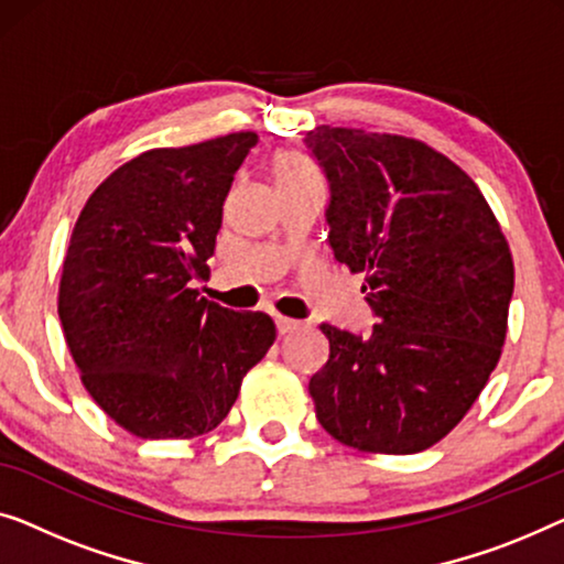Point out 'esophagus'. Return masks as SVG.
<instances>
[{"mask_svg": "<svg viewBox=\"0 0 564 564\" xmlns=\"http://www.w3.org/2000/svg\"><path fill=\"white\" fill-rule=\"evenodd\" d=\"M275 324H279V332L281 335H291L293 329H299L301 327V322H296V319H291V316H275Z\"/></svg>", "mask_w": 564, "mask_h": 564, "instance_id": "1", "label": "esophagus"}]
</instances>
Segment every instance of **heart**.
<instances>
[{"instance_id":"b5f03b06","label":"heart","mask_w":564,"mask_h":564,"mask_svg":"<svg viewBox=\"0 0 564 564\" xmlns=\"http://www.w3.org/2000/svg\"><path fill=\"white\" fill-rule=\"evenodd\" d=\"M273 181H275V188L301 186V184L322 186L319 169H316L304 153H293V150H285V153L275 155Z\"/></svg>"}]
</instances>
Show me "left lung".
<instances>
[{
	"label": "left lung",
	"mask_w": 564,
	"mask_h": 564,
	"mask_svg": "<svg viewBox=\"0 0 564 564\" xmlns=\"http://www.w3.org/2000/svg\"><path fill=\"white\" fill-rule=\"evenodd\" d=\"M306 145L329 181V248L365 275L368 335L319 324L316 419L347 447L422 452L455 430L501 358L513 260L467 173L422 140L322 124Z\"/></svg>",
	"instance_id": "obj_1"
}]
</instances>
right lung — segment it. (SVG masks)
<instances>
[{
  "label": "right lung",
  "instance_id": "1",
  "mask_svg": "<svg viewBox=\"0 0 564 564\" xmlns=\"http://www.w3.org/2000/svg\"><path fill=\"white\" fill-rule=\"evenodd\" d=\"M256 132L155 148L78 214L58 289L63 335L91 399L142 440H192L229 414L275 324L206 301L221 206Z\"/></svg>",
  "mask_w": 564,
  "mask_h": 564
}]
</instances>
